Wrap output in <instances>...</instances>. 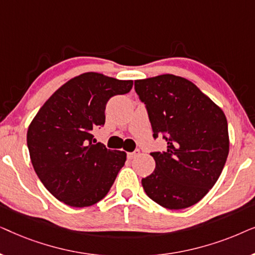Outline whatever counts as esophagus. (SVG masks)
<instances>
[{
    "label": "esophagus",
    "instance_id": "1",
    "mask_svg": "<svg viewBox=\"0 0 255 255\" xmlns=\"http://www.w3.org/2000/svg\"><path fill=\"white\" fill-rule=\"evenodd\" d=\"M139 154H140V151H139V149H135V151H133V152L128 153V158L132 160V159H134L135 156H138Z\"/></svg>",
    "mask_w": 255,
    "mask_h": 255
}]
</instances>
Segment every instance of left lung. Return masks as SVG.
<instances>
[{
	"label": "left lung",
	"instance_id": "1",
	"mask_svg": "<svg viewBox=\"0 0 255 255\" xmlns=\"http://www.w3.org/2000/svg\"><path fill=\"white\" fill-rule=\"evenodd\" d=\"M146 104L153 137L163 133L165 152H153L155 169L141 180L147 196L170 210L201 201L228 159V121L217 104L189 80L162 74L134 81Z\"/></svg>",
	"mask_w": 255,
	"mask_h": 255
}]
</instances>
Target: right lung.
<instances>
[{"label": "right lung", "mask_w": 255, "mask_h": 255, "mask_svg": "<svg viewBox=\"0 0 255 255\" xmlns=\"http://www.w3.org/2000/svg\"><path fill=\"white\" fill-rule=\"evenodd\" d=\"M132 86L131 80L83 73L55 90L34 116L26 134L31 162L59 201L90 207L109 193L127 153L94 144L93 130L106 123L108 101Z\"/></svg>", "instance_id": "right-lung-1"}]
</instances>
